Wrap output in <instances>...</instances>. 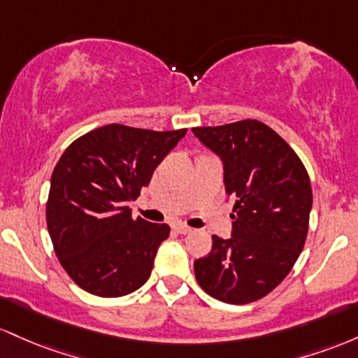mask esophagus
Instances as JSON below:
<instances>
[{"label": "esophagus", "instance_id": "obj_1", "mask_svg": "<svg viewBox=\"0 0 358 358\" xmlns=\"http://www.w3.org/2000/svg\"><path fill=\"white\" fill-rule=\"evenodd\" d=\"M174 230L178 231V233H180V235H187V233H191V231H192L189 227H186V224H182V223L174 224Z\"/></svg>", "mask_w": 358, "mask_h": 358}]
</instances>
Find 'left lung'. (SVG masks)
I'll return each mask as SVG.
<instances>
[{"label":"left lung","instance_id":"8db88e82","mask_svg":"<svg viewBox=\"0 0 358 358\" xmlns=\"http://www.w3.org/2000/svg\"><path fill=\"white\" fill-rule=\"evenodd\" d=\"M223 162L224 191L235 199L230 238L213 235L194 260L196 280L211 298L247 304L284 280L303 250L313 192L296 152L257 120L192 128Z\"/></svg>","mask_w":358,"mask_h":358}]
</instances>
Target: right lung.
<instances>
[{
  "mask_svg": "<svg viewBox=\"0 0 358 358\" xmlns=\"http://www.w3.org/2000/svg\"><path fill=\"white\" fill-rule=\"evenodd\" d=\"M186 128L104 125L72 142L52 172L47 228L60 266L84 291L120 298L150 277L169 224L131 218L130 201Z\"/></svg>",
  "mask_w": 358,
  "mask_h": 358,
  "instance_id": "1",
  "label": "right lung"
}]
</instances>
